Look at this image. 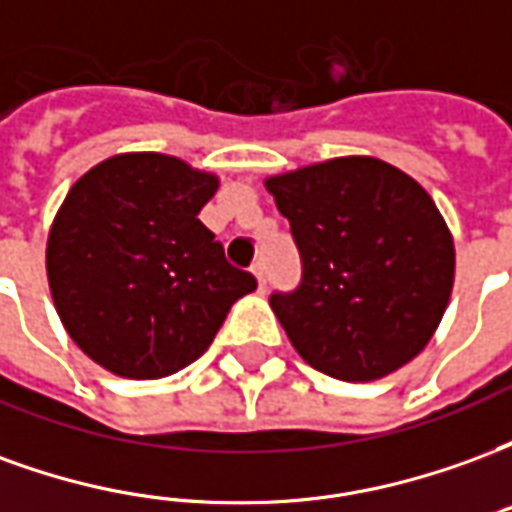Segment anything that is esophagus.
<instances>
[{
  "label": "esophagus",
  "instance_id": "obj_1",
  "mask_svg": "<svg viewBox=\"0 0 512 512\" xmlns=\"http://www.w3.org/2000/svg\"><path fill=\"white\" fill-rule=\"evenodd\" d=\"M252 274L257 277V285H260V288H266L268 274H266V263H263V260H257L255 266H252Z\"/></svg>",
  "mask_w": 512,
  "mask_h": 512
}]
</instances>
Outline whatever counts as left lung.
I'll return each mask as SVG.
<instances>
[{
  "instance_id": "obj_1",
  "label": "left lung",
  "mask_w": 512,
  "mask_h": 512,
  "mask_svg": "<svg viewBox=\"0 0 512 512\" xmlns=\"http://www.w3.org/2000/svg\"><path fill=\"white\" fill-rule=\"evenodd\" d=\"M301 255L271 310L299 356L340 381H376L430 343L450 304V227L417 180L373 156L266 178Z\"/></svg>"
}]
</instances>
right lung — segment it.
Returning <instances> with one entry per match:
<instances>
[{"label":"right lung","instance_id":"right-lung-1","mask_svg":"<svg viewBox=\"0 0 512 512\" xmlns=\"http://www.w3.org/2000/svg\"><path fill=\"white\" fill-rule=\"evenodd\" d=\"M211 172L164 153H120L84 172L51 224L46 274L71 340L123 378L200 359L255 277L197 219Z\"/></svg>","mask_w":512,"mask_h":512}]
</instances>
